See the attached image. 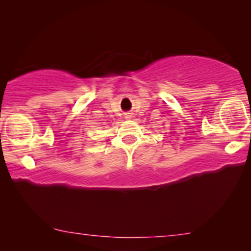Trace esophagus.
Listing matches in <instances>:
<instances>
[{
  "label": "esophagus",
  "instance_id": "34e87169",
  "mask_svg": "<svg viewBox=\"0 0 251 251\" xmlns=\"http://www.w3.org/2000/svg\"><path fill=\"white\" fill-rule=\"evenodd\" d=\"M130 117H131L130 115H127V116H126V118H130Z\"/></svg>",
  "mask_w": 251,
  "mask_h": 251
}]
</instances>
